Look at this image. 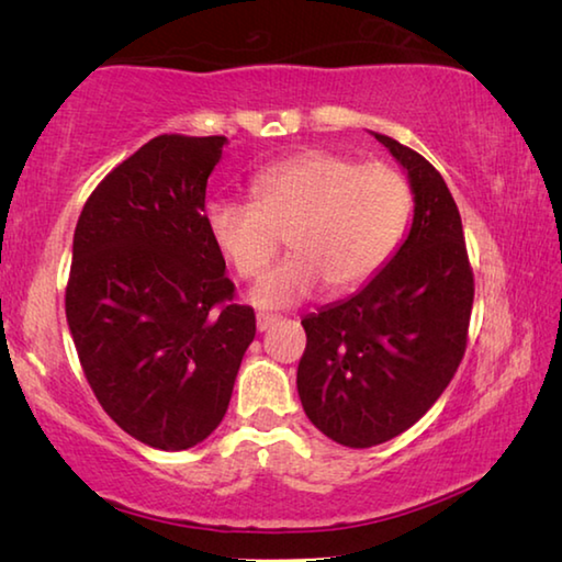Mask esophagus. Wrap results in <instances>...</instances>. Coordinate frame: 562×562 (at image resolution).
Instances as JSON below:
<instances>
[{"instance_id":"34e87169","label":"esophagus","mask_w":562,"mask_h":562,"mask_svg":"<svg viewBox=\"0 0 562 562\" xmlns=\"http://www.w3.org/2000/svg\"><path fill=\"white\" fill-rule=\"evenodd\" d=\"M274 322H278V317L268 315V312H260V315H258V329L260 331H268L274 325Z\"/></svg>"}]
</instances>
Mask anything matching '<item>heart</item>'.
I'll use <instances>...</instances> for the list:
<instances>
[{
	"label": "heart",
	"instance_id": "b5f03b06",
	"mask_svg": "<svg viewBox=\"0 0 562 562\" xmlns=\"http://www.w3.org/2000/svg\"><path fill=\"white\" fill-rule=\"evenodd\" d=\"M252 203L217 198L205 231L240 280H252L280 250L290 258L265 272L252 302L280 310L319 284L341 294L367 284L404 240L414 195L402 170L331 150H302L250 180Z\"/></svg>",
	"mask_w": 562,
	"mask_h": 562
}]
</instances>
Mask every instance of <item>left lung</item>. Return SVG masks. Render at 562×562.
<instances>
[{"mask_svg": "<svg viewBox=\"0 0 562 562\" xmlns=\"http://www.w3.org/2000/svg\"><path fill=\"white\" fill-rule=\"evenodd\" d=\"M374 136L412 180V231L364 290L302 319L307 347L297 367L304 414L349 449L412 429L443 394L469 341L475 290L441 173L408 146Z\"/></svg>", "mask_w": 562, "mask_h": 562, "instance_id": "obj_1", "label": "left lung"}]
</instances>
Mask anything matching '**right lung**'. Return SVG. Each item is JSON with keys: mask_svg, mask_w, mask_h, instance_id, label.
Here are the masks:
<instances>
[{"mask_svg": "<svg viewBox=\"0 0 562 562\" xmlns=\"http://www.w3.org/2000/svg\"><path fill=\"white\" fill-rule=\"evenodd\" d=\"M225 140L150 138L93 188L74 231L66 322L83 376L123 431L160 451L217 429L255 339L205 231Z\"/></svg>", "mask_w": 562, "mask_h": 562, "instance_id": "right-lung-1", "label": "right lung"}]
</instances>
